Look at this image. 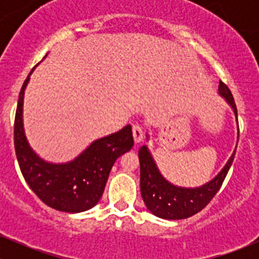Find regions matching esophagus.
I'll return each mask as SVG.
<instances>
[{
	"label": "esophagus",
	"instance_id": "obj_1",
	"mask_svg": "<svg viewBox=\"0 0 259 259\" xmlns=\"http://www.w3.org/2000/svg\"><path fill=\"white\" fill-rule=\"evenodd\" d=\"M133 135H134L135 143H140L143 140V127L140 125H133Z\"/></svg>",
	"mask_w": 259,
	"mask_h": 259
}]
</instances>
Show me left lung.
<instances>
[{
  "label": "left lung",
  "instance_id": "left-lung-1",
  "mask_svg": "<svg viewBox=\"0 0 259 259\" xmlns=\"http://www.w3.org/2000/svg\"><path fill=\"white\" fill-rule=\"evenodd\" d=\"M219 93L231 104L238 122V114L234 98L232 95L228 86L219 81ZM239 132V127H238ZM236 150L233 155L226 164L223 170L218 174L211 182L195 189L179 188L170 184L161 177L151 158L150 153L146 146L139 149V163H140V192L146 208L155 214L156 217L163 219H185L194 215L198 211L204 209L209 202L218 193L228 174L229 168L233 163Z\"/></svg>",
  "mask_w": 259,
  "mask_h": 259
}]
</instances>
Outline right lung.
I'll return each mask as SVG.
<instances>
[{"label":"right lung","mask_w":259,"mask_h":259,"mask_svg":"<svg viewBox=\"0 0 259 259\" xmlns=\"http://www.w3.org/2000/svg\"><path fill=\"white\" fill-rule=\"evenodd\" d=\"M30 75L18 95L14 125L15 151L21 173L49 207L66 213L90 209L100 200L115 160L134 146L132 126L126 125L120 132L94 142L71 163H45L31 150L22 127L23 93Z\"/></svg>","instance_id":"right-lung-1"}]
</instances>
